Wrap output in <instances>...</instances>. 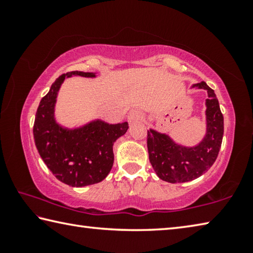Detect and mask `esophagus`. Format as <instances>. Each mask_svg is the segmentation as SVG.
I'll return each instance as SVG.
<instances>
[{
	"instance_id": "1",
	"label": "esophagus",
	"mask_w": 253,
	"mask_h": 253,
	"mask_svg": "<svg viewBox=\"0 0 253 253\" xmlns=\"http://www.w3.org/2000/svg\"><path fill=\"white\" fill-rule=\"evenodd\" d=\"M138 121H143V115L138 110H131L129 115H128V122L135 123Z\"/></svg>"
}]
</instances>
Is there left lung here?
<instances>
[{"label":"left lung","mask_w":253,"mask_h":253,"mask_svg":"<svg viewBox=\"0 0 253 253\" xmlns=\"http://www.w3.org/2000/svg\"><path fill=\"white\" fill-rule=\"evenodd\" d=\"M193 87L208 90V132L198 146L187 148L175 144L168 135L147 130L149 162L157 176L169 183H184L198 178L215 162L223 138V115L213 89L202 81Z\"/></svg>","instance_id":"8db88e82"}]
</instances>
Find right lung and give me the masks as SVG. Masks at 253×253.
Wrapping results in <instances>:
<instances>
[{"mask_svg": "<svg viewBox=\"0 0 253 253\" xmlns=\"http://www.w3.org/2000/svg\"><path fill=\"white\" fill-rule=\"evenodd\" d=\"M95 77L91 72L70 71L51 85L38 107L33 125L34 142L44 164L59 181L81 187L101 182L114 164L113 146L128 129V123L109 125L101 121L68 130L54 121L57 93L66 77Z\"/></svg>", "mask_w": 253, "mask_h": 253, "instance_id": "1", "label": "right lung"}]
</instances>
